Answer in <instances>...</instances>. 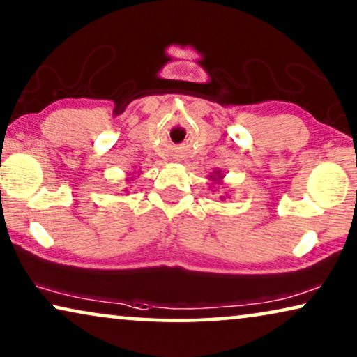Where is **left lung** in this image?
<instances>
[{
  "mask_svg": "<svg viewBox=\"0 0 357 357\" xmlns=\"http://www.w3.org/2000/svg\"><path fill=\"white\" fill-rule=\"evenodd\" d=\"M222 178H224V174L221 170H214V172L209 175V180H211L213 183H218V185H222ZM221 199H226V197H221Z\"/></svg>",
  "mask_w": 357,
  "mask_h": 357,
  "instance_id": "1",
  "label": "left lung"
}]
</instances>
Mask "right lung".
Instances as JSON below:
<instances>
[{
  "mask_svg": "<svg viewBox=\"0 0 357 357\" xmlns=\"http://www.w3.org/2000/svg\"><path fill=\"white\" fill-rule=\"evenodd\" d=\"M135 177H136L135 172L133 174H128V177H126V182H130V180H135ZM123 192H126V190H123Z\"/></svg>",
  "mask_w": 357,
  "mask_h": 357,
  "instance_id": "obj_1",
  "label": "right lung"
}]
</instances>
